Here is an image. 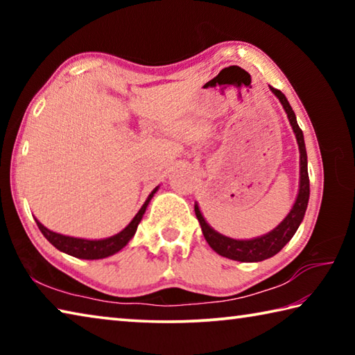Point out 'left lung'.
I'll return each mask as SVG.
<instances>
[{"label": "left lung", "mask_w": 355, "mask_h": 355, "mask_svg": "<svg viewBox=\"0 0 355 355\" xmlns=\"http://www.w3.org/2000/svg\"><path fill=\"white\" fill-rule=\"evenodd\" d=\"M271 91L277 95L280 103L284 105L285 111L288 114V119H290L293 131L296 133V139H297L299 152H300L299 194L290 214L286 216L279 227H275L272 232L268 233V235L255 238V239H249V241H238V239H232V238L219 235L218 232H214L213 228L207 224L202 213L199 211V207L196 205L194 207L196 216L200 222L203 236H205L209 248H211L214 252H218L219 255L230 258V260L252 263V261H263L266 260V258L275 255L277 252L284 249V245L290 241L294 233H296L299 224L304 219L305 209H307V203L310 197V180H309V171H307V152H305L302 130L299 128L296 116H294V111L291 110V106L288 103L285 95L282 94L279 89L271 87Z\"/></svg>", "instance_id": "obj_1"}]
</instances>
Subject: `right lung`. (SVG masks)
Here are the masks:
<instances>
[{
	"instance_id": "add662e5",
	"label": "right lung",
	"mask_w": 355,
	"mask_h": 355,
	"mask_svg": "<svg viewBox=\"0 0 355 355\" xmlns=\"http://www.w3.org/2000/svg\"><path fill=\"white\" fill-rule=\"evenodd\" d=\"M155 192H156V189L148 196V199L146 200V203H144L139 211H137L133 220L130 222L128 227H125L122 232L117 233V235L106 238V239H98V241L59 235V233L48 230V228L42 225L37 219H35V222H37L39 230L44 233V236L53 245H55L56 249H59L61 252H65V254H69L71 257L83 258V260H98V258H106L112 254H116V252L123 249L125 245L128 244L130 239L133 238V235L136 233V228H137V225H139L142 216H144V213H146L148 202L152 200Z\"/></svg>"
}]
</instances>
